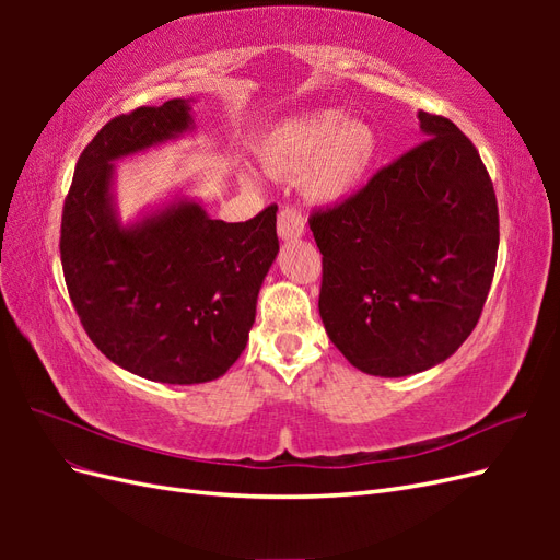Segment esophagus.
<instances>
[{
    "instance_id": "obj_1",
    "label": "esophagus",
    "mask_w": 560,
    "mask_h": 560,
    "mask_svg": "<svg viewBox=\"0 0 560 560\" xmlns=\"http://www.w3.org/2000/svg\"><path fill=\"white\" fill-rule=\"evenodd\" d=\"M303 231H306V217L299 208L292 206H282L278 212V233L282 241H292L301 238Z\"/></svg>"
}]
</instances>
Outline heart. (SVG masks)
I'll return each mask as SVG.
<instances>
[{
  "label": "heart",
  "mask_w": 560,
  "mask_h": 560,
  "mask_svg": "<svg viewBox=\"0 0 560 560\" xmlns=\"http://www.w3.org/2000/svg\"><path fill=\"white\" fill-rule=\"evenodd\" d=\"M376 130L362 118H341L334 109L303 112L264 144V163L276 175H300L315 200L338 202L364 182L376 159Z\"/></svg>",
  "instance_id": "obj_1"
}]
</instances>
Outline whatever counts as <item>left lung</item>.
Returning a JSON list of instances; mask_svg holds the SVG:
<instances>
[{"label": "left lung", "instance_id": "8db88e82", "mask_svg": "<svg viewBox=\"0 0 560 560\" xmlns=\"http://www.w3.org/2000/svg\"><path fill=\"white\" fill-rule=\"evenodd\" d=\"M418 118L425 140L308 217L322 322L371 376H411L451 358L495 273L498 198L479 151L446 116Z\"/></svg>", "mask_w": 560, "mask_h": 560}]
</instances>
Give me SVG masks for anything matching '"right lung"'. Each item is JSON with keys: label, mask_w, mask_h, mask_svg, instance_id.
<instances>
[{"label": "right lung", "mask_w": 560, "mask_h": 560, "mask_svg": "<svg viewBox=\"0 0 560 560\" xmlns=\"http://www.w3.org/2000/svg\"><path fill=\"white\" fill-rule=\"evenodd\" d=\"M189 126L179 97L114 116L81 151L60 224L65 284L91 341L130 374L171 385L214 381L241 358L280 247L278 206L226 224L182 200L118 226L112 161Z\"/></svg>", "instance_id": "obj_1"}]
</instances>
